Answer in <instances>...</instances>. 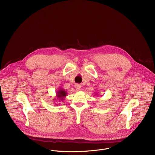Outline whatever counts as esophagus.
<instances>
[{
	"label": "esophagus",
	"instance_id": "obj_1",
	"mask_svg": "<svg viewBox=\"0 0 155 155\" xmlns=\"http://www.w3.org/2000/svg\"><path fill=\"white\" fill-rule=\"evenodd\" d=\"M75 89L77 90V91H80V89H81V85L80 84H76L75 85Z\"/></svg>",
	"mask_w": 155,
	"mask_h": 155
}]
</instances>
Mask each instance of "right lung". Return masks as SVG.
I'll return each mask as SVG.
<instances>
[{
  "instance_id": "right-lung-1",
  "label": "right lung",
  "mask_w": 155,
  "mask_h": 155,
  "mask_svg": "<svg viewBox=\"0 0 155 155\" xmlns=\"http://www.w3.org/2000/svg\"><path fill=\"white\" fill-rule=\"evenodd\" d=\"M67 91H65L64 90L62 89V88L61 87L56 92V97L58 98V100H59V101H62L65 99L66 96H67Z\"/></svg>"
}]
</instances>
